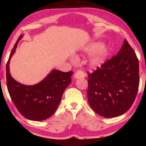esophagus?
Here are the masks:
<instances>
[{"label":"esophagus","instance_id":"1","mask_svg":"<svg viewBox=\"0 0 146 146\" xmlns=\"http://www.w3.org/2000/svg\"><path fill=\"white\" fill-rule=\"evenodd\" d=\"M86 76V73L82 70H77L74 74V77L76 79H79L81 78H84Z\"/></svg>","mask_w":146,"mask_h":146}]
</instances>
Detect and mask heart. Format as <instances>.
Listing matches in <instances>:
<instances>
[{
    "instance_id": "heart-1",
    "label": "heart",
    "mask_w": 146,
    "mask_h": 146,
    "mask_svg": "<svg viewBox=\"0 0 146 146\" xmlns=\"http://www.w3.org/2000/svg\"><path fill=\"white\" fill-rule=\"evenodd\" d=\"M102 48V44L100 43L94 44L88 48V51L90 52H95L99 50ZM108 51L106 48H102L97 54L94 55L91 60V63L93 66H98L100 65L103 62L106 56H107Z\"/></svg>"
}]
</instances>
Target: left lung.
Here are the masks:
<instances>
[{
	"label": "left lung",
	"instance_id": "obj_1",
	"mask_svg": "<svg viewBox=\"0 0 146 146\" xmlns=\"http://www.w3.org/2000/svg\"><path fill=\"white\" fill-rule=\"evenodd\" d=\"M88 75V102L94 111L111 118L129 110L139 86V63L126 39L117 55Z\"/></svg>",
	"mask_w": 146,
	"mask_h": 146
}]
</instances>
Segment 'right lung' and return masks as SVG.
<instances>
[{
	"label": "right lung",
	"instance_id": "obj_1",
	"mask_svg": "<svg viewBox=\"0 0 146 146\" xmlns=\"http://www.w3.org/2000/svg\"><path fill=\"white\" fill-rule=\"evenodd\" d=\"M23 36L19 37L7 62V88L13 104L23 117L31 120H44L55 112L64 90L71 82L73 71L53 70L44 80L33 86L17 82L9 72V62Z\"/></svg>",
	"mask_w": 146,
	"mask_h": 146
}]
</instances>
